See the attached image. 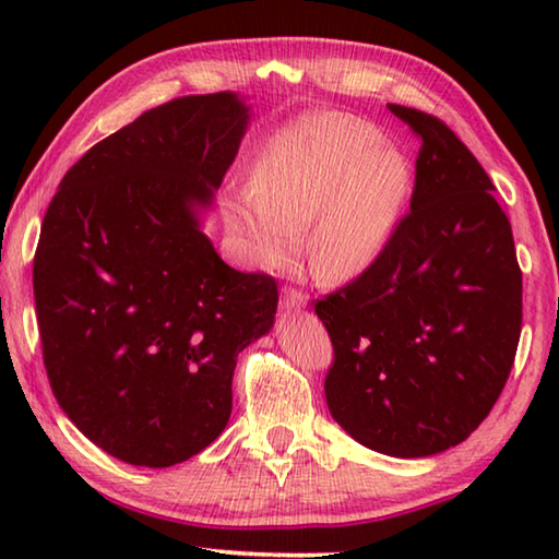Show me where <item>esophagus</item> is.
I'll list each match as a JSON object with an SVG mask.
<instances>
[{"instance_id":"34e87169","label":"esophagus","mask_w":559,"mask_h":559,"mask_svg":"<svg viewBox=\"0 0 559 559\" xmlns=\"http://www.w3.org/2000/svg\"><path fill=\"white\" fill-rule=\"evenodd\" d=\"M306 296H302L300 290H283V296H281V310L283 313H288V316H293V313H300L302 308H306Z\"/></svg>"}]
</instances>
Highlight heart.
Wrapping results in <instances>:
<instances>
[{
    "instance_id": "b5f03b06",
    "label": "heart",
    "mask_w": 559,
    "mask_h": 559,
    "mask_svg": "<svg viewBox=\"0 0 559 559\" xmlns=\"http://www.w3.org/2000/svg\"><path fill=\"white\" fill-rule=\"evenodd\" d=\"M412 167L362 120L323 112L283 128L253 165L249 192L226 200L229 219L269 269L306 239L313 269L353 278L372 266L400 226Z\"/></svg>"
}]
</instances>
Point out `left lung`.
<instances>
[{
  "label": "left lung",
  "mask_w": 559,
  "mask_h": 559,
  "mask_svg": "<svg viewBox=\"0 0 559 559\" xmlns=\"http://www.w3.org/2000/svg\"><path fill=\"white\" fill-rule=\"evenodd\" d=\"M421 140L409 214L362 276L316 302L335 362L333 419L396 459L466 441L503 392L523 323V273L496 187L427 112L390 106Z\"/></svg>",
  "instance_id": "left-lung-1"
}]
</instances>
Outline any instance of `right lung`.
<instances>
[{
  "label": "right lung",
  "mask_w": 559,
  "mask_h": 559,
  "mask_svg": "<svg viewBox=\"0 0 559 559\" xmlns=\"http://www.w3.org/2000/svg\"><path fill=\"white\" fill-rule=\"evenodd\" d=\"M249 120L231 91L169 100L93 145L46 210V374L75 429L132 466H175L219 437L236 357L276 320V281L226 266L202 229Z\"/></svg>",
  "instance_id": "add662e5"
}]
</instances>
